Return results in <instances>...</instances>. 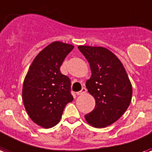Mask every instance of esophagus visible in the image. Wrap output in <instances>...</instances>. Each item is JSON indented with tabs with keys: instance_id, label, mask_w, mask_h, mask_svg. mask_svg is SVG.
Here are the masks:
<instances>
[{
	"instance_id": "34e87169",
	"label": "esophagus",
	"mask_w": 152,
	"mask_h": 152,
	"mask_svg": "<svg viewBox=\"0 0 152 152\" xmlns=\"http://www.w3.org/2000/svg\"><path fill=\"white\" fill-rule=\"evenodd\" d=\"M86 91H87L86 88H82L81 91H77V92H76V95H78V96H80V95H83V94H84V93H85Z\"/></svg>"
}]
</instances>
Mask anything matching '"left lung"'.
<instances>
[{"label":"left lung","instance_id":"8db88e82","mask_svg":"<svg viewBox=\"0 0 152 152\" xmlns=\"http://www.w3.org/2000/svg\"><path fill=\"white\" fill-rule=\"evenodd\" d=\"M88 61L91 78L86 88L96 99L95 109L85 115L89 124L105 127L119 120L132 100V87L122 63L116 56L103 47L79 46Z\"/></svg>","mask_w":152,"mask_h":152}]
</instances>
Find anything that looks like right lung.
Segmentation results:
<instances>
[{"instance_id": "obj_1", "label": "right lung", "mask_w": 152, "mask_h": 152, "mask_svg": "<svg viewBox=\"0 0 152 152\" xmlns=\"http://www.w3.org/2000/svg\"><path fill=\"white\" fill-rule=\"evenodd\" d=\"M73 48L65 43L53 42L36 56L25 76L24 105L31 120L44 128L57 124L66 104L73 100L70 79L60 70Z\"/></svg>"}]
</instances>
